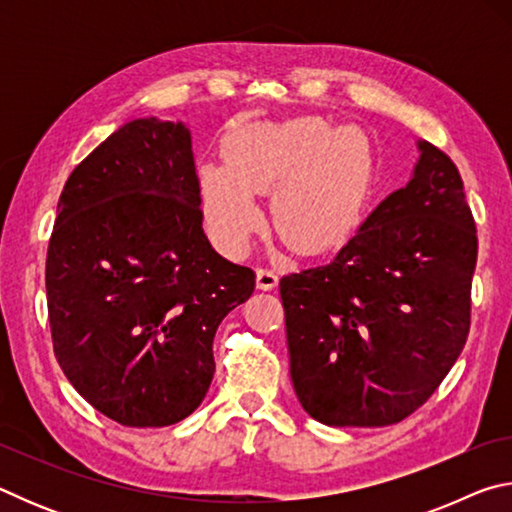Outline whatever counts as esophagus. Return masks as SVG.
Wrapping results in <instances>:
<instances>
[{
    "mask_svg": "<svg viewBox=\"0 0 512 512\" xmlns=\"http://www.w3.org/2000/svg\"><path fill=\"white\" fill-rule=\"evenodd\" d=\"M257 287L264 291H271L277 287V271L268 266H259L257 268Z\"/></svg>",
    "mask_w": 512,
    "mask_h": 512,
    "instance_id": "34e87169",
    "label": "esophagus"
}]
</instances>
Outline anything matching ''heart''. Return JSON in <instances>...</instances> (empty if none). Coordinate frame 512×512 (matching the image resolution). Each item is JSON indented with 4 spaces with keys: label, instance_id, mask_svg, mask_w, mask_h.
I'll list each match as a JSON object with an SVG mask.
<instances>
[{
    "label": "heart",
    "instance_id": "heart-1",
    "mask_svg": "<svg viewBox=\"0 0 512 512\" xmlns=\"http://www.w3.org/2000/svg\"><path fill=\"white\" fill-rule=\"evenodd\" d=\"M223 164L198 171L205 221L216 244L246 253L264 228L257 194L273 189L275 228L305 253H325L350 237L370 185V155L352 128L320 117L255 121L221 142Z\"/></svg>",
    "mask_w": 512,
    "mask_h": 512
}]
</instances>
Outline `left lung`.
Wrapping results in <instances>:
<instances>
[{
  "mask_svg": "<svg viewBox=\"0 0 512 512\" xmlns=\"http://www.w3.org/2000/svg\"><path fill=\"white\" fill-rule=\"evenodd\" d=\"M386 196L325 266L284 275L291 381L329 427H386L429 400L470 334L476 225L456 164L420 142Z\"/></svg>",
  "mask_w": 512,
  "mask_h": 512,
  "instance_id": "1",
  "label": "left lung"
}]
</instances>
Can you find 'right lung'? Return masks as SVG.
Returning <instances> with one entry per match:
<instances>
[{
    "label": "right lung",
    "mask_w": 512,
    "mask_h": 512,
    "mask_svg": "<svg viewBox=\"0 0 512 512\" xmlns=\"http://www.w3.org/2000/svg\"><path fill=\"white\" fill-rule=\"evenodd\" d=\"M54 354L124 427H169L203 402L216 327L255 291L203 232L185 124L135 119L67 178L47 248Z\"/></svg>",
    "instance_id": "1"
}]
</instances>
